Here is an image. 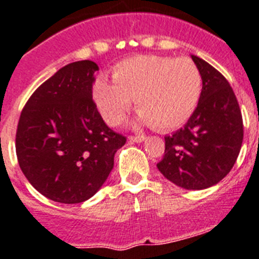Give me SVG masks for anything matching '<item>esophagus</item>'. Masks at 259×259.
Masks as SVG:
<instances>
[{
  "label": "esophagus",
  "mask_w": 259,
  "mask_h": 259,
  "mask_svg": "<svg viewBox=\"0 0 259 259\" xmlns=\"http://www.w3.org/2000/svg\"><path fill=\"white\" fill-rule=\"evenodd\" d=\"M145 140V136H140V135H139V136H130V138H128V142L130 143H143Z\"/></svg>",
  "instance_id": "obj_1"
}]
</instances>
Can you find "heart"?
I'll use <instances>...</instances> for the list:
<instances>
[{
  "label": "heart",
  "mask_w": 259,
  "mask_h": 259,
  "mask_svg": "<svg viewBox=\"0 0 259 259\" xmlns=\"http://www.w3.org/2000/svg\"><path fill=\"white\" fill-rule=\"evenodd\" d=\"M112 80L99 75L93 96L106 123H120L135 99L138 120L159 131L187 123L197 108L202 78L189 58L136 55L117 63Z\"/></svg>",
  "instance_id": "obj_1"
}]
</instances>
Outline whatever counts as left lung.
I'll use <instances>...</instances> for the list:
<instances>
[{
  "mask_svg": "<svg viewBox=\"0 0 259 259\" xmlns=\"http://www.w3.org/2000/svg\"><path fill=\"white\" fill-rule=\"evenodd\" d=\"M191 57L201 72V96L184 128L165 136L157 169L177 187L201 191L230 172L242 145L243 124L229 82L208 62Z\"/></svg>",
  "mask_w": 259,
  "mask_h": 259,
  "instance_id": "obj_1",
  "label": "left lung"
}]
</instances>
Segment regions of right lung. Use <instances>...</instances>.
<instances>
[{"mask_svg":"<svg viewBox=\"0 0 259 259\" xmlns=\"http://www.w3.org/2000/svg\"><path fill=\"white\" fill-rule=\"evenodd\" d=\"M93 61L72 62L38 87L19 117L16 152L40 194L61 204L91 198L114 168L125 138L106 125L93 100Z\"/></svg>","mask_w":259,"mask_h":259,"instance_id":"1","label":"right lung"}]
</instances>
